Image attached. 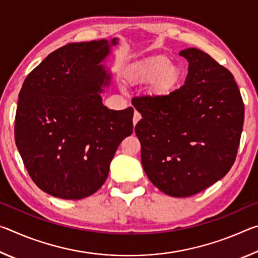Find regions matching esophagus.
Wrapping results in <instances>:
<instances>
[{"mask_svg":"<svg viewBox=\"0 0 258 258\" xmlns=\"http://www.w3.org/2000/svg\"><path fill=\"white\" fill-rule=\"evenodd\" d=\"M140 119H141V113L135 110L134 111V115H133V124L137 125V123H138Z\"/></svg>","mask_w":258,"mask_h":258,"instance_id":"1","label":"esophagus"}]
</instances>
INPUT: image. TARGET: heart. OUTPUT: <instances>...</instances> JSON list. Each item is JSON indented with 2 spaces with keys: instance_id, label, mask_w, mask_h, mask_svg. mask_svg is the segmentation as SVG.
I'll use <instances>...</instances> for the list:
<instances>
[{
  "instance_id": "1",
  "label": "heart",
  "mask_w": 258,
  "mask_h": 258,
  "mask_svg": "<svg viewBox=\"0 0 258 258\" xmlns=\"http://www.w3.org/2000/svg\"><path fill=\"white\" fill-rule=\"evenodd\" d=\"M181 78L180 68L171 62L166 55H152L135 63L128 72V81L132 84L152 83V90L157 94H166L175 89Z\"/></svg>"
}]
</instances>
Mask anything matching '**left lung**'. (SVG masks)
Listing matches in <instances>:
<instances>
[{
  "mask_svg": "<svg viewBox=\"0 0 258 258\" xmlns=\"http://www.w3.org/2000/svg\"><path fill=\"white\" fill-rule=\"evenodd\" d=\"M180 55L189 62L184 85L166 95L133 98L142 115L135 125L149 180L172 197H190L221 180L234 164L244 107L228 69L198 49Z\"/></svg>",
  "mask_w": 258,
  "mask_h": 258,
  "instance_id": "obj_1",
  "label": "left lung"
}]
</instances>
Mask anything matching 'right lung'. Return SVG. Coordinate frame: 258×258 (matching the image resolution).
Returning a JSON list of instances; mask_svg holds the SVG:
<instances>
[{"label": "right lung", "instance_id": "obj_1", "mask_svg": "<svg viewBox=\"0 0 258 258\" xmlns=\"http://www.w3.org/2000/svg\"><path fill=\"white\" fill-rule=\"evenodd\" d=\"M108 53L104 40L71 43L34 68L20 90L16 145L35 184L54 197L77 200L98 191L133 132V108L110 110L100 97L110 80L99 64Z\"/></svg>", "mask_w": 258, "mask_h": 258}]
</instances>
